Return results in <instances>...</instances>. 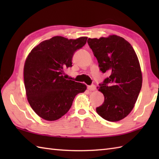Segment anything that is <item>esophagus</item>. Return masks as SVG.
<instances>
[{
    "label": "esophagus",
    "mask_w": 159,
    "mask_h": 159,
    "mask_svg": "<svg viewBox=\"0 0 159 159\" xmlns=\"http://www.w3.org/2000/svg\"><path fill=\"white\" fill-rule=\"evenodd\" d=\"M87 89H88V90L89 91H94L96 89V86L95 85H91V86H88L87 87Z\"/></svg>",
    "instance_id": "esophagus-1"
}]
</instances>
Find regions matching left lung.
<instances>
[{
	"mask_svg": "<svg viewBox=\"0 0 159 159\" xmlns=\"http://www.w3.org/2000/svg\"><path fill=\"white\" fill-rule=\"evenodd\" d=\"M87 43L103 73L109 77L98 87L104 102L96 108L103 119L117 121L126 117L134 107L142 86L140 63L133 46L121 37L89 38Z\"/></svg>",
	"mask_w": 159,
	"mask_h": 159,
	"instance_id": "left-lung-1",
	"label": "left lung"
}]
</instances>
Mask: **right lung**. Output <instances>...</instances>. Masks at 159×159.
<instances>
[{"mask_svg":"<svg viewBox=\"0 0 159 159\" xmlns=\"http://www.w3.org/2000/svg\"><path fill=\"white\" fill-rule=\"evenodd\" d=\"M87 37L67 39L55 36L42 42L29 54L24 66L26 95L33 110L47 121H55L70 109L74 98L87 89L84 83L64 79L72 66L74 52L85 44Z\"/></svg>","mask_w":159,"mask_h":159,"instance_id":"obj_1","label":"right lung"}]
</instances>
